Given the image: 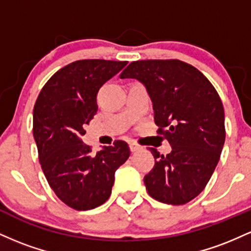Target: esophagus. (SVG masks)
<instances>
[{
	"label": "esophagus",
	"instance_id": "34e87169",
	"mask_svg": "<svg viewBox=\"0 0 251 251\" xmlns=\"http://www.w3.org/2000/svg\"><path fill=\"white\" fill-rule=\"evenodd\" d=\"M129 150H131V152H135L138 151V150H140V146L134 143H129Z\"/></svg>",
	"mask_w": 251,
	"mask_h": 251
}]
</instances>
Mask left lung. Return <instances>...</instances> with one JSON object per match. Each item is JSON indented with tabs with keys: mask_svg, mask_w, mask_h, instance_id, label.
<instances>
[{
	"mask_svg": "<svg viewBox=\"0 0 251 251\" xmlns=\"http://www.w3.org/2000/svg\"><path fill=\"white\" fill-rule=\"evenodd\" d=\"M122 79H137L146 87L158 134L172 151L160 155L150 148L154 166L144 177L155 201L181 205L203 191L214 174L226 140L224 108L217 91L197 68L180 60L131 62Z\"/></svg>",
	"mask_w": 251,
	"mask_h": 251,
	"instance_id": "left-lung-1",
	"label": "left lung"
}]
</instances>
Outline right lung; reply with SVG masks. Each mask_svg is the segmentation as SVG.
<instances>
[{"instance_id": "add662e5", "label": "right lung", "mask_w": 251, "mask_h": 251, "mask_svg": "<svg viewBox=\"0 0 251 251\" xmlns=\"http://www.w3.org/2000/svg\"><path fill=\"white\" fill-rule=\"evenodd\" d=\"M127 61H74L46 82L33 111V134L43 174L55 195L72 209L91 210L111 196L114 174L129 157L123 140L97 154L82 143L85 126L98 111L97 94Z\"/></svg>"}]
</instances>
